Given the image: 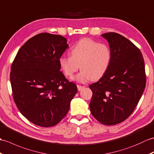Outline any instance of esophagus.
<instances>
[{"instance_id":"esophagus-1","label":"esophagus","mask_w":154,"mask_h":154,"mask_svg":"<svg viewBox=\"0 0 154 154\" xmlns=\"http://www.w3.org/2000/svg\"><path fill=\"white\" fill-rule=\"evenodd\" d=\"M77 88H78V90L80 91V90H82L83 88H84L85 87L83 86H80V85H77Z\"/></svg>"}]
</instances>
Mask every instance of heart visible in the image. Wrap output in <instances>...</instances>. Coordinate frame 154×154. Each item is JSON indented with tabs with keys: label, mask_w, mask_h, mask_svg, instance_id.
Here are the masks:
<instances>
[{
	"label": "heart",
	"mask_w": 154,
	"mask_h": 154,
	"mask_svg": "<svg viewBox=\"0 0 154 154\" xmlns=\"http://www.w3.org/2000/svg\"><path fill=\"white\" fill-rule=\"evenodd\" d=\"M70 53V57L59 58L60 67L64 75L72 76L80 66L81 72L72 78L80 83L100 79L108 70L112 59L111 50L107 44L88 38L77 42Z\"/></svg>",
	"instance_id": "b5f03b06"
}]
</instances>
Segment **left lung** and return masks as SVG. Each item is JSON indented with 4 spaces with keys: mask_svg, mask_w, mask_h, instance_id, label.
Masks as SVG:
<instances>
[{
    "mask_svg": "<svg viewBox=\"0 0 154 154\" xmlns=\"http://www.w3.org/2000/svg\"><path fill=\"white\" fill-rule=\"evenodd\" d=\"M111 50L108 70L97 82L90 85L92 115L105 125H114L132 114L146 86L144 60L131 42L113 32L102 34Z\"/></svg>",
    "mask_w": 154,
    "mask_h": 154,
    "instance_id": "obj_1",
    "label": "left lung"
}]
</instances>
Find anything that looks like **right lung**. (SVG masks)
<instances>
[{
    "label": "right lung",
    "mask_w": 154,
    "mask_h": 154,
    "mask_svg": "<svg viewBox=\"0 0 154 154\" xmlns=\"http://www.w3.org/2000/svg\"><path fill=\"white\" fill-rule=\"evenodd\" d=\"M68 47L65 37L39 33L23 44L12 63L14 100L22 115L37 126L59 123L78 91L60 71L59 59Z\"/></svg>",
    "instance_id": "add662e5"
}]
</instances>
